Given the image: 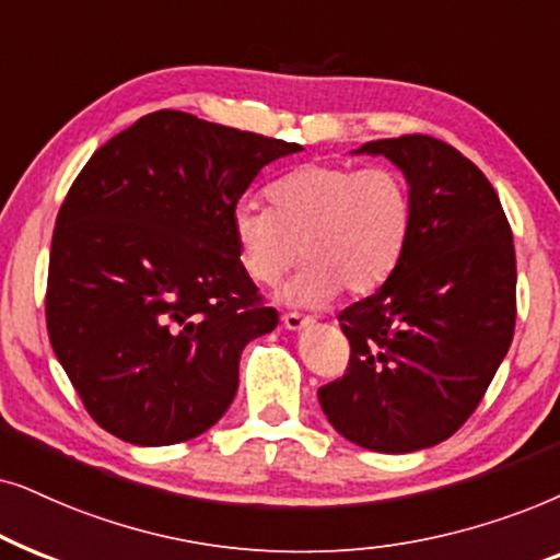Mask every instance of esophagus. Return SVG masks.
I'll return each instance as SVG.
<instances>
[{
	"instance_id": "34e87169",
	"label": "esophagus",
	"mask_w": 560,
	"mask_h": 560,
	"mask_svg": "<svg viewBox=\"0 0 560 560\" xmlns=\"http://www.w3.org/2000/svg\"><path fill=\"white\" fill-rule=\"evenodd\" d=\"M281 323H284L287 330L300 332V330H304V327H310V325H312V319H310V317L296 315V312H292V315H284V317H281Z\"/></svg>"
}]
</instances>
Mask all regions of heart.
I'll use <instances>...</instances> for the list:
<instances>
[{"instance_id":"b5f03b06","label":"heart","mask_w":560,"mask_h":560,"mask_svg":"<svg viewBox=\"0 0 560 560\" xmlns=\"http://www.w3.org/2000/svg\"><path fill=\"white\" fill-rule=\"evenodd\" d=\"M273 207L245 199L233 212L237 258L256 284L273 287L296 260L307 266L279 300L317 307L340 287L363 294L394 271L412 228L409 186L394 168L307 163L276 178Z\"/></svg>"}]
</instances>
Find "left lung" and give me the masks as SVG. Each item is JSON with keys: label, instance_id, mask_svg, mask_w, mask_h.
<instances>
[{"label": "left lung", "instance_id": "8db88e82", "mask_svg": "<svg viewBox=\"0 0 560 560\" xmlns=\"http://www.w3.org/2000/svg\"><path fill=\"white\" fill-rule=\"evenodd\" d=\"M405 174L412 228L389 279L338 315L348 374L317 392L350 443L412 453L464 424L514 332L512 230L489 178L443 140L401 136L361 145Z\"/></svg>", "mask_w": 560, "mask_h": 560}]
</instances>
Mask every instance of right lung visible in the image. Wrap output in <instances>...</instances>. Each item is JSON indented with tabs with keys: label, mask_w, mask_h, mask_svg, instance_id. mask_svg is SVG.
I'll return each mask as SVG.
<instances>
[{
	"label": "right lung",
	"mask_w": 560,
	"mask_h": 560,
	"mask_svg": "<svg viewBox=\"0 0 560 560\" xmlns=\"http://www.w3.org/2000/svg\"><path fill=\"white\" fill-rule=\"evenodd\" d=\"M302 145L161 109L96 151L58 212L46 319L89 415L119 441L210 430L237 363L279 317L237 258L233 212L260 168Z\"/></svg>",
	"instance_id": "1"
}]
</instances>
